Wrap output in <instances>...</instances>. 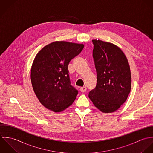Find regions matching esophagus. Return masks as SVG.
Instances as JSON below:
<instances>
[{
  "instance_id": "obj_1",
  "label": "esophagus",
  "mask_w": 153,
  "mask_h": 153,
  "mask_svg": "<svg viewBox=\"0 0 153 153\" xmlns=\"http://www.w3.org/2000/svg\"><path fill=\"white\" fill-rule=\"evenodd\" d=\"M86 90H87V88H86V87H85V86L84 87H82L80 89V92H82V93H84V92H86Z\"/></svg>"
}]
</instances>
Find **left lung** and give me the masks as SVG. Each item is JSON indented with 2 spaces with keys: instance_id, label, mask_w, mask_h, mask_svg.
<instances>
[{
  "instance_id": "obj_1",
  "label": "left lung",
  "mask_w": 153,
  "mask_h": 153,
  "mask_svg": "<svg viewBox=\"0 0 153 153\" xmlns=\"http://www.w3.org/2000/svg\"><path fill=\"white\" fill-rule=\"evenodd\" d=\"M92 42L97 81L89 97L103 113L114 112L125 102L131 92L130 67L125 55L116 45L99 39Z\"/></svg>"
}]
</instances>
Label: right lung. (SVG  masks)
Here are the masks:
<instances>
[{
  "mask_svg": "<svg viewBox=\"0 0 153 153\" xmlns=\"http://www.w3.org/2000/svg\"><path fill=\"white\" fill-rule=\"evenodd\" d=\"M84 48L83 44L54 41L36 55L31 69L32 88L47 109L60 112L72 105L78 91L70 84L68 65Z\"/></svg>",
  "mask_w": 153,
  "mask_h": 153,
  "instance_id": "1",
  "label": "right lung"
}]
</instances>
